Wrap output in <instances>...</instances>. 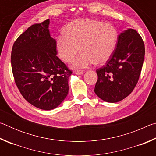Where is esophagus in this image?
I'll use <instances>...</instances> for the list:
<instances>
[{"label": "esophagus", "mask_w": 156, "mask_h": 156, "mask_svg": "<svg viewBox=\"0 0 156 156\" xmlns=\"http://www.w3.org/2000/svg\"><path fill=\"white\" fill-rule=\"evenodd\" d=\"M74 73H76V75H82V74H83L84 72H83V71H75Z\"/></svg>", "instance_id": "34e87169"}]
</instances>
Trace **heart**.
Returning <instances> with one entry per match:
<instances>
[{
    "mask_svg": "<svg viewBox=\"0 0 156 156\" xmlns=\"http://www.w3.org/2000/svg\"><path fill=\"white\" fill-rule=\"evenodd\" d=\"M64 35L57 36L56 50L65 62H70L78 51L72 67H89L94 63L101 65L109 60L114 52L118 34L115 27L96 19H78L69 23L63 30Z\"/></svg>",
    "mask_w": 156,
    "mask_h": 156,
    "instance_id": "b5f03b06",
    "label": "heart"
}]
</instances>
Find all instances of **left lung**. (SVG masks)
Segmentation results:
<instances>
[{
  "label": "left lung",
  "instance_id": "left-lung-1",
  "mask_svg": "<svg viewBox=\"0 0 156 156\" xmlns=\"http://www.w3.org/2000/svg\"><path fill=\"white\" fill-rule=\"evenodd\" d=\"M144 54V42L135 30L128 28L120 34L112 56L96 70L97 96L112 103L127 97L138 83Z\"/></svg>",
  "mask_w": 156,
  "mask_h": 156
}]
</instances>
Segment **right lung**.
<instances>
[{
    "mask_svg": "<svg viewBox=\"0 0 156 156\" xmlns=\"http://www.w3.org/2000/svg\"><path fill=\"white\" fill-rule=\"evenodd\" d=\"M49 20L29 27L12 47L15 83L28 102L38 109H54L69 91L72 71L57 57L56 40L50 36Z\"/></svg>",
    "mask_w": 156,
    "mask_h": 156,
    "instance_id": "add662e5",
    "label": "right lung"
}]
</instances>
